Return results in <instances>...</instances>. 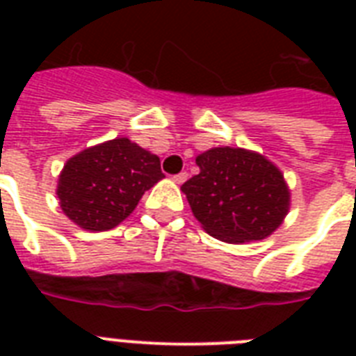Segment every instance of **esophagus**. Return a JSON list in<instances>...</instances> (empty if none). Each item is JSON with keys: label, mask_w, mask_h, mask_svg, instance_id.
<instances>
[{"label": "esophagus", "mask_w": 356, "mask_h": 356, "mask_svg": "<svg viewBox=\"0 0 356 356\" xmlns=\"http://www.w3.org/2000/svg\"><path fill=\"white\" fill-rule=\"evenodd\" d=\"M186 179H188V173L186 172H181V173H177V175H173V181H175L177 184H183Z\"/></svg>", "instance_id": "esophagus-1"}]
</instances>
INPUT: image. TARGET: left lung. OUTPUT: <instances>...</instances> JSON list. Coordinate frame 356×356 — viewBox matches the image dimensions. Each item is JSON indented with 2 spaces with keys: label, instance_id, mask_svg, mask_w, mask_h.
<instances>
[{
  "label": "left lung",
  "instance_id": "1",
  "mask_svg": "<svg viewBox=\"0 0 356 356\" xmlns=\"http://www.w3.org/2000/svg\"><path fill=\"white\" fill-rule=\"evenodd\" d=\"M200 173L181 186L211 236L227 243L264 240L290 211V188L264 155L242 147H212L195 156Z\"/></svg>",
  "mask_w": 356,
  "mask_h": 356
}]
</instances>
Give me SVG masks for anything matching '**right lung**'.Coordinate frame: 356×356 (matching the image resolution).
<instances>
[{
	"mask_svg": "<svg viewBox=\"0 0 356 356\" xmlns=\"http://www.w3.org/2000/svg\"><path fill=\"white\" fill-rule=\"evenodd\" d=\"M162 177L161 159L123 136L68 159L58 175L57 197L75 225L108 231L131 216L145 190Z\"/></svg>",
	"mask_w": 356,
	"mask_h": 356,
	"instance_id": "obj_1",
	"label": "right lung"
}]
</instances>
